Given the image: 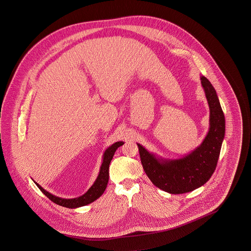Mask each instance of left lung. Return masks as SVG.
I'll return each mask as SVG.
<instances>
[{"mask_svg":"<svg viewBox=\"0 0 251 251\" xmlns=\"http://www.w3.org/2000/svg\"><path fill=\"white\" fill-rule=\"evenodd\" d=\"M210 109L209 131L202 142L180 158H164L137 143L144 170L156 187L169 194L191 192L205 184L213 173L225 137V117L210 81L201 76Z\"/></svg>","mask_w":251,"mask_h":251,"instance_id":"obj_1","label":"left lung"}]
</instances>
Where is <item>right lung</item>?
<instances>
[{"label": "right lung", "mask_w": 251, "mask_h": 251, "mask_svg": "<svg viewBox=\"0 0 251 251\" xmlns=\"http://www.w3.org/2000/svg\"><path fill=\"white\" fill-rule=\"evenodd\" d=\"M123 144H124L123 141H118L116 143L112 144L110 147H108L102 155L101 166L100 167V172H99V175L94 181V183L92 184V186L87 190L86 193H84V195H82L78 198H74V199L60 198V197L52 195L50 192L45 190L41 185H39L34 179L33 180L36 183V186L40 189V191L42 192L52 202L58 204L60 206L74 209V208H79L82 206H85L87 204H90V203L95 201L96 200H98L105 191V189L107 187L108 180H109L110 163L113 159V156L115 154L116 151L118 150V148H120V146H122Z\"/></svg>", "instance_id": "obj_1"}]
</instances>
